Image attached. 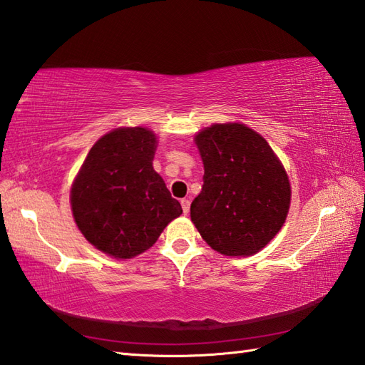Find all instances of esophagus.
<instances>
[{
    "label": "esophagus",
    "mask_w": 365,
    "mask_h": 365,
    "mask_svg": "<svg viewBox=\"0 0 365 365\" xmlns=\"http://www.w3.org/2000/svg\"><path fill=\"white\" fill-rule=\"evenodd\" d=\"M181 206H182V212H184V214H189V210H190V200H189V198H182V200H181Z\"/></svg>",
    "instance_id": "1"
}]
</instances>
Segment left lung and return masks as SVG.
Here are the masks:
<instances>
[{
	"label": "left lung",
	"instance_id": "1",
	"mask_svg": "<svg viewBox=\"0 0 365 365\" xmlns=\"http://www.w3.org/2000/svg\"><path fill=\"white\" fill-rule=\"evenodd\" d=\"M205 165L190 218L226 256H250L277 236L290 205L284 167L262 135L240 123L212 125L195 137Z\"/></svg>",
	"mask_w": 365,
	"mask_h": 365
}]
</instances>
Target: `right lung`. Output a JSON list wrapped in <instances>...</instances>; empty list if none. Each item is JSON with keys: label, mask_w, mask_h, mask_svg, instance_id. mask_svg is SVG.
I'll use <instances>...</instances> for the list:
<instances>
[{"label": "right lung", "mask_w": 365, "mask_h": 365, "mask_svg": "<svg viewBox=\"0 0 365 365\" xmlns=\"http://www.w3.org/2000/svg\"><path fill=\"white\" fill-rule=\"evenodd\" d=\"M156 135L147 128H118L96 142L71 185L79 231L103 253L129 259L153 247L182 214L153 168Z\"/></svg>", "instance_id": "add662e5"}]
</instances>
